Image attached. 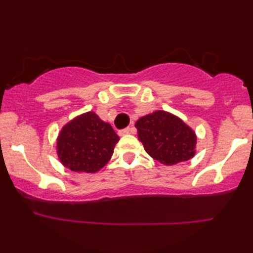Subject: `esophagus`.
<instances>
[{"instance_id":"1","label":"esophagus","mask_w":253,"mask_h":253,"mask_svg":"<svg viewBox=\"0 0 253 253\" xmlns=\"http://www.w3.org/2000/svg\"><path fill=\"white\" fill-rule=\"evenodd\" d=\"M131 132H132V129H130V127H126V129L121 130L119 134H120V136H126V134H129Z\"/></svg>"}]
</instances>
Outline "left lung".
I'll use <instances>...</instances> for the list:
<instances>
[{
    "instance_id": "left-lung-1",
    "label": "left lung",
    "mask_w": 253,
    "mask_h": 253,
    "mask_svg": "<svg viewBox=\"0 0 253 253\" xmlns=\"http://www.w3.org/2000/svg\"><path fill=\"white\" fill-rule=\"evenodd\" d=\"M134 126L146 153L160 164L172 166L195 157L197 134L174 114L155 110L141 116Z\"/></svg>"
}]
</instances>
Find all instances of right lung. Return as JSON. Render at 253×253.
<instances>
[{
  "instance_id": "1",
  "label": "right lung",
  "mask_w": 253,
  "mask_h": 253,
  "mask_svg": "<svg viewBox=\"0 0 253 253\" xmlns=\"http://www.w3.org/2000/svg\"><path fill=\"white\" fill-rule=\"evenodd\" d=\"M120 137L94 112L76 116L63 126L56 139L58 160L75 172L94 174L112 158Z\"/></svg>"
}]
</instances>
